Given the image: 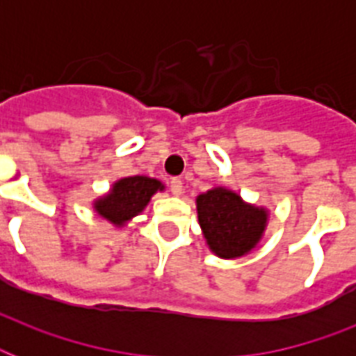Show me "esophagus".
Here are the masks:
<instances>
[{"mask_svg":"<svg viewBox=\"0 0 356 356\" xmlns=\"http://www.w3.org/2000/svg\"><path fill=\"white\" fill-rule=\"evenodd\" d=\"M170 192H172L173 195L183 194V181H181V179H172V181H170Z\"/></svg>","mask_w":356,"mask_h":356,"instance_id":"34e87169","label":"esophagus"}]
</instances>
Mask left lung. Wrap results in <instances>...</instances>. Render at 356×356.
<instances>
[{"label":"left lung","instance_id":"1","mask_svg":"<svg viewBox=\"0 0 356 356\" xmlns=\"http://www.w3.org/2000/svg\"><path fill=\"white\" fill-rule=\"evenodd\" d=\"M197 218L209 248L222 259L249 253L264 233V209L243 203L227 188H212L197 195Z\"/></svg>","mask_w":356,"mask_h":356}]
</instances>
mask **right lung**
<instances>
[{
	"instance_id": "obj_1",
	"label": "right lung",
	"mask_w": 356,
	"mask_h": 356,
	"mask_svg": "<svg viewBox=\"0 0 356 356\" xmlns=\"http://www.w3.org/2000/svg\"><path fill=\"white\" fill-rule=\"evenodd\" d=\"M156 190H164L161 181L156 179L144 175L120 179L105 197L94 203V209L99 216L113 222L114 225H123L127 220L144 211V207L149 203L151 195Z\"/></svg>"
}]
</instances>
